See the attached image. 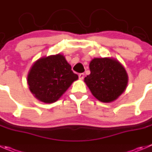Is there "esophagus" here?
Masks as SVG:
<instances>
[{"label":"esophagus","mask_w":152,"mask_h":152,"mask_svg":"<svg viewBox=\"0 0 152 152\" xmlns=\"http://www.w3.org/2000/svg\"><path fill=\"white\" fill-rule=\"evenodd\" d=\"M84 76H85V74H84V73H80V74L79 75V79H80V80H82V79H84Z\"/></svg>","instance_id":"obj_1"}]
</instances>
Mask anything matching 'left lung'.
Returning a JSON list of instances; mask_svg holds the SVG:
<instances>
[{
	"label": "left lung",
	"instance_id": "left-lung-1",
	"mask_svg": "<svg viewBox=\"0 0 152 152\" xmlns=\"http://www.w3.org/2000/svg\"><path fill=\"white\" fill-rule=\"evenodd\" d=\"M91 74L84 82L91 94L102 102H112L126 91L129 76L123 64L110 57L94 58L89 64Z\"/></svg>",
	"mask_w": 152,
	"mask_h": 152
}]
</instances>
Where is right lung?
Returning <instances> with one entry per match:
<instances>
[{"mask_svg": "<svg viewBox=\"0 0 152 152\" xmlns=\"http://www.w3.org/2000/svg\"><path fill=\"white\" fill-rule=\"evenodd\" d=\"M78 78L65 57L58 53L36 60L29 70L27 84L37 99L50 104L59 99Z\"/></svg>", "mask_w": 152, "mask_h": 152, "instance_id": "1", "label": "right lung"}]
</instances>
